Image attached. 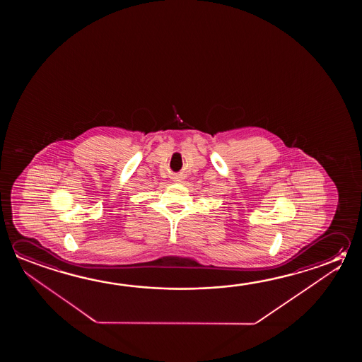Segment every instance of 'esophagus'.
<instances>
[{
  "label": "esophagus",
  "instance_id": "34e87169",
  "mask_svg": "<svg viewBox=\"0 0 362 362\" xmlns=\"http://www.w3.org/2000/svg\"><path fill=\"white\" fill-rule=\"evenodd\" d=\"M173 179H174V182H178V183H180V182L183 180V177H182V175H174Z\"/></svg>",
  "mask_w": 362,
  "mask_h": 362
}]
</instances>
